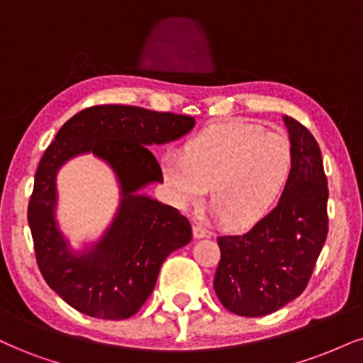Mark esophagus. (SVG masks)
Listing matches in <instances>:
<instances>
[{"instance_id":"obj_1","label":"esophagus","mask_w":363,"mask_h":363,"mask_svg":"<svg viewBox=\"0 0 363 363\" xmlns=\"http://www.w3.org/2000/svg\"><path fill=\"white\" fill-rule=\"evenodd\" d=\"M208 230L205 229L202 223H195L194 225V237L195 239H202V237H207Z\"/></svg>"}]
</instances>
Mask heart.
I'll use <instances>...</instances> for the list:
<instances>
[{
  "mask_svg": "<svg viewBox=\"0 0 363 363\" xmlns=\"http://www.w3.org/2000/svg\"><path fill=\"white\" fill-rule=\"evenodd\" d=\"M294 151L284 131L249 121L210 124L183 147L161 158V177L173 203L200 207L210 186L213 212L234 227L262 220L288 189Z\"/></svg>",
  "mask_w": 363,
  "mask_h": 363,
  "instance_id": "heart-1",
  "label": "heart"
}]
</instances>
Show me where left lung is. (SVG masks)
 Instances as JSON below:
<instances>
[{"instance_id": "left-lung-1", "label": "left lung", "mask_w": 363, "mask_h": 363, "mask_svg": "<svg viewBox=\"0 0 363 363\" xmlns=\"http://www.w3.org/2000/svg\"><path fill=\"white\" fill-rule=\"evenodd\" d=\"M294 169L279 203L249 232L220 235L213 288L239 316L271 315L305 291L328 234V183L318 143L284 116Z\"/></svg>"}]
</instances>
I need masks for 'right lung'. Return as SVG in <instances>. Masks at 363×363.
I'll list each match as a JSON object with an SVG mask.
<instances>
[{
  "label": "right lung",
  "instance_id": "right-lung-1",
  "mask_svg": "<svg viewBox=\"0 0 363 363\" xmlns=\"http://www.w3.org/2000/svg\"><path fill=\"white\" fill-rule=\"evenodd\" d=\"M194 124L190 116L136 106H92L67 121L45 150L35 173L28 223L38 269L67 305L94 318H129L153 291L164 259L190 242L189 218L138 190L163 183L147 146L178 140ZM82 152L111 164L123 199L106 235L91 251L75 255L56 229L55 177L67 159Z\"/></svg>",
  "mask_w": 363,
  "mask_h": 363
}]
</instances>
